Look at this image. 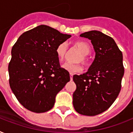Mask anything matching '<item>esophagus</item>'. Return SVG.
Segmentation results:
<instances>
[{
	"instance_id": "obj_1",
	"label": "esophagus",
	"mask_w": 133,
	"mask_h": 133,
	"mask_svg": "<svg viewBox=\"0 0 133 133\" xmlns=\"http://www.w3.org/2000/svg\"><path fill=\"white\" fill-rule=\"evenodd\" d=\"M73 75L72 74V73H70V79L73 80Z\"/></svg>"
}]
</instances>
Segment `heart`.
<instances>
[{
    "instance_id": "heart-1",
    "label": "heart",
    "mask_w": 133,
    "mask_h": 133,
    "mask_svg": "<svg viewBox=\"0 0 133 133\" xmlns=\"http://www.w3.org/2000/svg\"><path fill=\"white\" fill-rule=\"evenodd\" d=\"M74 45L81 51L82 54L80 55L77 61L82 62L85 65H87L89 62V59L88 55L90 52V47L87 43L83 41H77L74 43ZM68 50V45L66 43H62L57 46L56 52L58 58L60 61H63L65 58ZM62 68L66 71H69L71 73H81L83 70L82 64L80 63H71V62H65Z\"/></svg>"
}]
</instances>
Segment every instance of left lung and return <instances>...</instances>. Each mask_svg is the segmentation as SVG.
Listing matches in <instances>:
<instances>
[{
    "label": "left lung",
    "instance_id": "8db88e82",
    "mask_svg": "<svg viewBox=\"0 0 133 133\" xmlns=\"http://www.w3.org/2000/svg\"><path fill=\"white\" fill-rule=\"evenodd\" d=\"M80 37L91 40L96 56L88 72L73 75L77 88L73 104L79 114L94 116L109 108L121 90L122 53L115 41L101 32H85Z\"/></svg>",
    "mask_w": 133,
    "mask_h": 133
}]
</instances>
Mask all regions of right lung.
<instances>
[{
    "label": "right lung",
    "instance_id": "1",
    "mask_svg": "<svg viewBox=\"0 0 133 133\" xmlns=\"http://www.w3.org/2000/svg\"><path fill=\"white\" fill-rule=\"evenodd\" d=\"M71 37L41 25L24 32L13 46L8 66L9 85L28 110H50L57 93L70 81L69 72L60 66L56 49Z\"/></svg>",
    "mask_w": 133,
    "mask_h": 133
}]
</instances>
